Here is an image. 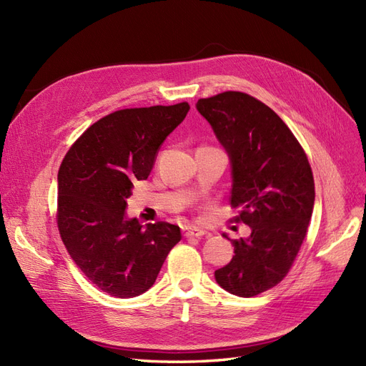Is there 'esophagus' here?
I'll return each instance as SVG.
<instances>
[{
  "label": "esophagus",
  "mask_w": 366,
  "mask_h": 366,
  "mask_svg": "<svg viewBox=\"0 0 366 366\" xmlns=\"http://www.w3.org/2000/svg\"><path fill=\"white\" fill-rule=\"evenodd\" d=\"M204 234H206L204 230L198 229V227H194V226H186V227H183V235H184L186 238H200V237H203Z\"/></svg>",
  "instance_id": "esophagus-1"
}]
</instances>
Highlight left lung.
Returning a JSON list of instances; mask_svg holds the SVG:
<instances>
[{
	"label": "left lung",
	"instance_id": "8db88e82",
	"mask_svg": "<svg viewBox=\"0 0 366 366\" xmlns=\"http://www.w3.org/2000/svg\"><path fill=\"white\" fill-rule=\"evenodd\" d=\"M232 162V223L250 227L230 239L234 258L215 270L232 295L252 297L278 285L297 257L312 218L315 179L301 143L272 108L241 92L198 99ZM226 237V235H224Z\"/></svg>",
	"mask_w": 366,
	"mask_h": 366
}]
</instances>
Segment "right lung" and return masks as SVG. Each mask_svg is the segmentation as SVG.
Wrapping results in <instances>:
<instances>
[{"mask_svg": "<svg viewBox=\"0 0 366 366\" xmlns=\"http://www.w3.org/2000/svg\"><path fill=\"white\" fill-rule=\"evenodd\" d=\"M189 104L125 108L84 131L58 172L56 223L74 264L102 292L134 297L156 282L180 227H147L125 217L132 183L147 180L156 154Z\"/></svg>", "mask_w": 366, "mask_h": 366, "instance_id": "right-lung-1", "label": "right lung"}]
</instances>
